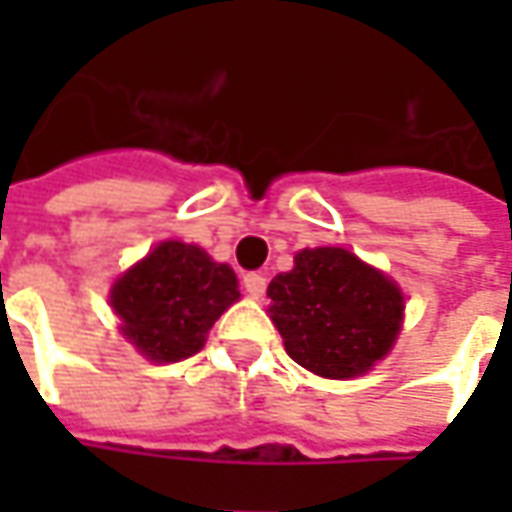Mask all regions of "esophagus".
<instances>
[{
	"mask_svg": "<svg viewBox=\"0 0 512 512\" xmlns=\"http://www.w3.org/2000/svg\"><path fill=\"white\" fill-rule=\"evenodd\" d=\"M244 290L252 299H260L266 293V277L257 274V271H249V274H244Z\"/></svg>",
	"mask_w": 512,
	"mask_h": 512,
	"instance_id": "1",
	"label": "esophagus"
}]
</instances>
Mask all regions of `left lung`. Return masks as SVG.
I'll return each mask as SVG.
<instances>
[{
  "label": "left lung",
  "mask_w": 512,
  "mask_h": 512,
  "mask_svg": "<svg viewBox=\"0 0 512 512\" xmlns=\"http://www.w3.org/2000/svg\"><path fill=\"white\" fill-rule=\"evenodd\" d=\"M268 299L290 359L323 378L367 373L403 318L395 282L334 246L299 252L293 271L271 279Z\"/></svg>",
  "instance_id": "8db88e82"
}]
</instances>
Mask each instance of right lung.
Segmentation results:
<instances>
[{
    "mask_svg": "<svg viewBox=\"0 0 512 512\" xmlns=\"http://www.w3.org/2000/svg\"><path fill=\"white\" fill-rule=\"evenodd\" d=\"M233 268L213 263L200 246L164 241L112 288L123 334L153 362L197 354L205 334L238 301Z\"/></svg>",
    "mask_w": 512,
    "mask_h": 512,
    "instance_id": "obj_1",
    "label": "right lung"
}]
</instances>
